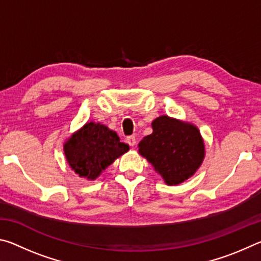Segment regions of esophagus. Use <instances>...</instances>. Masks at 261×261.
Returning a JSON list of instances; mask_svg holds the SVG:
<instances>
[{
    "instance_id": "1",
    "label": "esophagus",
    "mask_w": 261,
    "mask_h": 261,
    "mask_svg": "<svg viewBox=\"0 0 261 261\" xmlns=\"http://www.w3.org/2000/svg\"><path fill=\"white\" fill-rule=\"evenodd\" d=\"M126 143L129 144L131 147H134L135 145H136V137H135V136H129V137H127V138H126Z\"/></svg>"
}]
</instances>
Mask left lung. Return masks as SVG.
<instances>
[{
    "instance_id": "1",
    "label": "left lung",
    "mask_w": 261,
    "mask_h": 261,
    "mask_svg": "<svg viewBox=\"0 0 261 261\" xmlns=\"http://www.w3.org/2000/svg\"><path fill=\"white\" fill-rule=\"evenodd\" d=\"M153 132L138 144V152L167 185H178L199 169L205 143L198 127L167 115L152 122Z\"/></svg>"
}]
</instances>
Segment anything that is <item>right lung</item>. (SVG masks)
<instances>
[{"instance_id": "obj_1", "label": "right lung", "mask_w": 261, "mask_h": 261, "mask_svg": "<svg viewBox=\"0 0 261 261\" xmlns=\"http://www.w3.org/2000/svg\"><path fill=\"white\" fill-rule=\"evenodd\" d=\"M68 165L79 177L94 180L106 168L129 151V145L101 123L87 122L63 145Z\"/></svg>"}]
</instances>
